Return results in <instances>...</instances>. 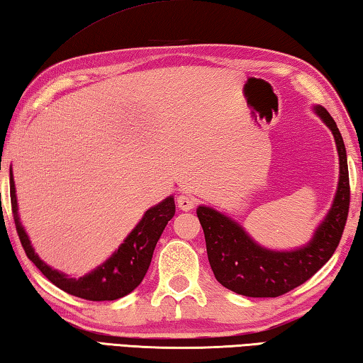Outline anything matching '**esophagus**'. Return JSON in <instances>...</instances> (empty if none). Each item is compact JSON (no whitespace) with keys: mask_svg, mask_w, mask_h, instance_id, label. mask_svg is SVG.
Instances as JSON below:
<instances>
[{"mask_svg":"<svg viewBox=\"0 0 363 363\" xmlns=\"http://www.w3.org/2000/svg\"><path fill=\"white\" fill-rule=\"evenodd\" d=\"M177 206H179L182 211H190L195 208V199L189 195H179L177 196Z\"/></svg>","mask_w":363,"mask_h":363,"instance_id":"1","label":"esophagus"}]
</instances>
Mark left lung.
Returning <instances> with one entry per match:
<instances>
[{"instance_id":"1","label":"left lung","mask_w":363,"mask_h":363,"mask_svg":"<svg viewBox=\"0 0 363 363\" xmlns=\"http://www.w3.org/2000/svg\"><path fill=\"white\" fill-rule=\"evenodd\" d=\"M314 109L332 130L337 143L340 181L330 211L306 246L295 250L265 249L225 214L208 206L196 209L206 240L209 265L216 279L232 292L257 298L284 295L318 273L340 245L351 200L346 149L328 111L322 106Z\"/></svg>"}]
</instances>
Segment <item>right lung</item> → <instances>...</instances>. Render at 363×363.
Returning a JSON list of instances; mask_svg holds the SVG:
<instances>
[{
  "label": "right lung",
  "mask_w": 363,
  "mask_h": 363,
  "mask_svg": "<svg viewBox=\"0 0 363 363\" xmlns=\"http://www.w3.org/2000/svg\"><path fill=\"white\" fill-rule=\"evenodd\" d=\"M9 174L12 214H14L18 238H21L26 257L35 263L39 268V272L52 284H55L58 289H62V291L69 295L90 301H111L122 298V296L133 292L141 284V281L144 279V276H146L149 269L150 260H152L157 241L160 240L168 220L173 219L176 213L173 196H168V199H164L157 206L147 209L146 214L143 216V219L138 222V225L131 230V233L103 265L95 268L89 274L82 276V278L76 279L60 273L58 269L50 268L35 252V249H33L28 240V235H26L21 219H18L17 195L14 177H12V168L9 169Z\"/></svg>",
  "instance_id": "1"
}]
</instances>
